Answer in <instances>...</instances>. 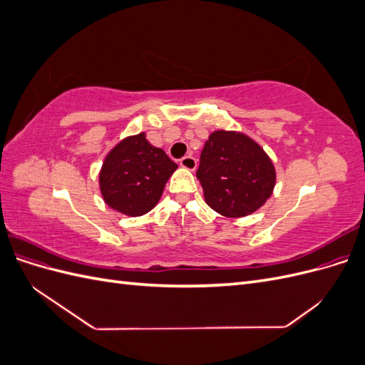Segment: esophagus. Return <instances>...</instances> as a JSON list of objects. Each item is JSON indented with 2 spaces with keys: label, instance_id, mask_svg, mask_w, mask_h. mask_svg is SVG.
Wrapping results in <instances>:
<instances>
[{
  "label": "esophagus",
  "instance_id": "1",
  "mask_svg": "<svg viewBox=\"0 0 365 365\" xmlns=\"http://www.w3.org/2000/svg\"><path fill=\"white\" fill-rule=\"evenodd\" d=\"M181 168L189 169V170H195L196 169V158H193L192 155H185L180 160Z\"/></svg>",
  "mask_w": 365,
  "mask_h": 365
}]
</instances>
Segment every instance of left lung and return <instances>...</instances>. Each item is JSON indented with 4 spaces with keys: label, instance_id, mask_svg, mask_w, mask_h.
I'll use <instances>...</instances> for the list:
<instances>
[{
    "label": "left lung",
    "instance_id": "obj_1",
    "mask_svg": "<svg viewBox=\"0 0 365 365\" xmlns=\"http://www.w3.org/2000/svg\"><path fill=\"white\" fill-rule=\"evenodd\" d=\"M196 176L205 202L227 217L254 213L275 185V169L264 150L250 137L228 130L208 137Z\"/></svg>",
    "mask_w": 365,
    "mask_h": 365
}]
</instances>
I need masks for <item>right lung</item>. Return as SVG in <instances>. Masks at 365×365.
Here are the masks:
<instances>
[{
  "mask_svg": "<svg viewBox=\"0 0 365 365\" xmlns=\"http://www.w3.org/2000/svg\"><path fill=\"white\" fill-rule=\"evenodd\" d=\"M176 168L163 149L150 145L145 132L128 137L108 153L102 165L103 200L123 215H145L157 205Z\"/></svg>",
  "mask_w": 365,
  "mask_h": 365,
  "instance_id": "add662e5",
  "label": "right lung"
}]
</instances>
